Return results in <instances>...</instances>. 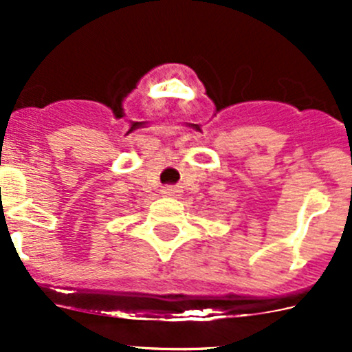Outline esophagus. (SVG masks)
<instances>
[{
  "label": "esophagus",
  "mask_w": 352,
  "mask_h": 352,
  "mask_svg": "<svg viewBox=\"0 0 352 352\" xmlns=\"http://www.w3.org/2000/svg\"><path fill=\"white\" fill-rule=\"evenodd\" d=\"M162 192L165 194V196H168V197H175L177 194L180 192V190L177 189V187H173V186H166V187H163Z\"/></svg>",
  "instance_id": "esophagus-1"
}]
</instances>
